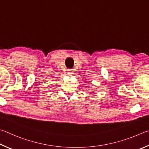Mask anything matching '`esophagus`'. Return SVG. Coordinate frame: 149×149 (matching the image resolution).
Masks as SVG:
<instances>
[{
    "label": "esophagus",
    "instance_id": "obj_1",
    "mask_svg": "<svg viewBox=\"0 0 149 149\" xmlns=\"http://www.w3.org/2000/svg\"><path fill=\"white\" fill-rule=\"evenodd\" d=\"M68 74H69V75L73 74H74V71H73L72 69H69V70H68Z\"/></svg>",
    "mask_w": 149,
    "mask_h": 149
}]
</instances>
